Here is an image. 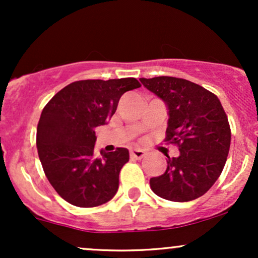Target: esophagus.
Masks as SVG:
<instances>
[{
	"label": "esophagus",
	"instance_id": "esophagus-1",
	"mask_svg": "<svg viewBox=\"0 0 258 258\" xmlns=\"http://www.w3.org/2000/svg\"><path fill=\"white\" fill-rule=\"evenodd\" d=\"M130 155H131V158H133V159L141 160L147 155V152L146 150H142V149H132L131 152H130Z\"/></svg>",
	"mask_w": 258,
	"mask_h": 258
}]
</instances>
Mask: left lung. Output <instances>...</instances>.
<instances>
[{
    "label": "left lung",
    "mask_w": 258,
    "mask_h": 258,
    "mask_svg": "<svg viewBox=\"0 0 258 258\" xmlns=\"http://www.w3.org/2000/svg\"><path fill=\"white\" fill-rule=\"evenodd\" d=\"M168 106L165 142L178 147V158L167 155L164 174L150 178L152 190L166 200L190 201L215 184L226 165L230 126L220 99L188 80L158 76L139 79Z\"/></svg>",
    "instance_id": "1"
}]
</instances>
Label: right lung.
Returning <instances> with one entry per match:
<instances>
[{
    "instance_id": "1",
    "label": "right lung",
    "mask_w": 258,
    "mask_h": 258,
    "mask_svg": "<svg viewBox=\"0 0 258 258\" xmlns=\"http://www.w3.org/2000/svg\"><path fill=\"white\" fill-rule=\"evenodd\" d=\"M138 87L135 78L81 80L43 108L36 133L38 158L54 190L72 205L99 206L116 194L128 150L116 148L96 156L94 130L111 119L125 92Z\"/></svg>"
}]
</instances>
